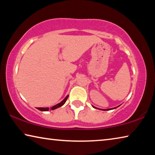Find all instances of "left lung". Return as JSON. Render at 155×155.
Masks as SVG:
<instances>
[{
  "label": "left lung",
  "mask_w": 155,
  "mask_h": 155,
  "mask_svg": "<svg viewBox=\"0 0 155 155\" xmlns=\"http://www.w3.org/2000/svg\"><path fill=\"white\" fill-rule=\"evenodd\" d=\"M94 108H95V109H98V108H96V107H94V106H92ZM117 107H119V106H117ZM117 107H114V108H113V109H100V110H103V111H109V110H111V109H115V108H117Z\"/></svg>",
  "instance_id": "obj_1"
}]
</instances>
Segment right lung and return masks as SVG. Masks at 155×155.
<instances>
[{
	"label": "right lung",
	"mask_w": 155,
	"mask_h": 155,
	"mask_svg": "<svg viewBox=\"0 0 155 155\" xmlns=\"http://www.w3.org/2000/svg\"><path fill=\"white\" fill-rule=\"evenodd\" d=\"M68 96H69V95H68L66 97H65V98L64 100H63V101L61 102V103H59L58 104H55V105L51 107V108H49V107H38V109H39V110H40V111H49V110L56 109L57 108H59V107L64 105L65 102H66L67 99L68 98Z\"/></svg>",
	"instance_id": "1"
}]
</instances>
